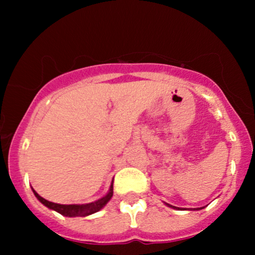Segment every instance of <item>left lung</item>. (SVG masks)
Instances as JSON below:
<instances>
[{"mask_svg":"<svg viewBox=\"0 0 255 255\" xmlns=\"http://www.w3.org/2000/svg\"><path fill=\"white\" fill-rule=\"evenodd\" d=\"M168 205V206H170V207H172V209H176V210H182L181 209V207H176V206H172V205H169V204H166Z\"/></svg>","mask_w":255,"mask_h":255,"instance_id":"obj_1","label":"left lung"}]
</instances>
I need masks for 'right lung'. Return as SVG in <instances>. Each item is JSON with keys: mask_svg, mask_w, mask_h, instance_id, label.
<instances>
[{"mask_svg": "<svg viewBox=\"0 0 255 255\" xmlns=\"http://www.w3.org/2000/svg\"><path fill=\"white\" fill-rule=\"evenodd\" d=\"M33 191V189H32ZM34 195L38 200L40 201L43 205H45L49 209L54 210L61 215L66 216V217H85V216L92 215V213L98 212L99 210H102L107 205L108 201L110 200L111 197H113V182H111L110 189L108 192V194L105 197L98 199L97 201H93V203L90 204H84V205H61V204H55L51 203V201L45 200V199L40 197L39 194L36 191H33Z\"/></svg>", "mask_w": 255, "mask_h": 255, "instance_id": "right-lung-1", "label": "right lung"}]
</instances>
